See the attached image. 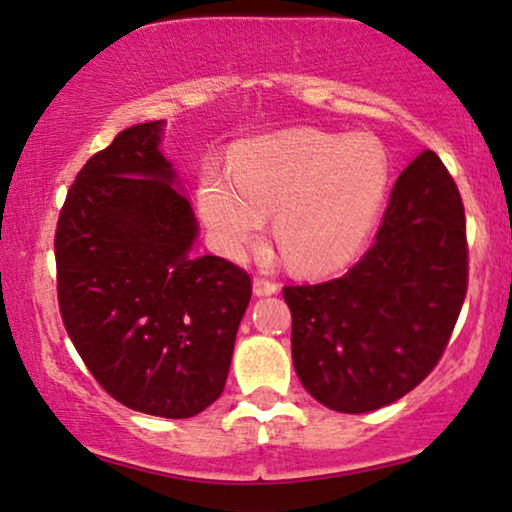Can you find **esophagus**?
<instances>
[{
	"label": "esophagus",
	"mask_w": 512,
	"mask_h": 512,
	"mask_svg": "<svg viewBox=\"0 0 512 512\" xmlns=\"http://www.w3.org/2000/svg\"><path fill=\"white\" fill-rule=\"evenodd\" d=\"M252 292H255L257 297L276 295V292H278V283L267 281V278H255V281H252Z\"/></svg>",
	"instance_id": "34e87169"
}]
</instances>
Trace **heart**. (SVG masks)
<instances>
[{
  "mask_svg": "<svg viewBox=\"0 0 512 512\" xmlns=\"http://www.w3.org/2000/svg\"><path fill=\"white\" fill-rule=\"evenodd\" d=\"M386 154L367 135L295 128L238 152L234 175L210 168L199 210L215 248L245 255L274 215L278 248L299 271H327L360 248L384 199Z\"/></svg>",
  "mask_w": 512,
  "mask_h": 512,
  "instance_id": "b5f03b06",
  "label": "heart"
}]
</instances>
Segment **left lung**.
I'll list each match as a JSON object with an SVG mask.
<instances>
[{
	"label": "left lung",
	"mask_w": 512,
	"mask_h": 512,
	"mask_svg": "<svg viewBox=\"0 0 512 512\" xmlns=\"http://www.w3.org/2000/svg\"><path fill=\"white\" fill-rule=\"evenodd\" d=\"M466 288L459 189L426 149L400 173L377 241L358 264L335 281L283 288L299 381L335 412L395 403L438 365Z\"/></svg>",
	"instance_id": "left-lung-1"
}]
</instances>
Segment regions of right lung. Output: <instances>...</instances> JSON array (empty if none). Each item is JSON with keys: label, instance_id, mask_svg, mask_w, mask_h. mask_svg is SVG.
Returning <instances> with one entry per match:
<instances>
[{"label": "right lung", "instance_id": "1", "mask_svg": "<svg viewBox=\"0 0 512 512\" xmlns=\"http://www.w3.org/2000/svg\"><path fill=\"white\" fill-rule=\"evenodd\" d=\"M161 131L163 121L126 128L79 170L56 229L58 304L114 400L187 419L224 391L252 283L222 257L194 255L199 222Z\"/></svg>", "mask_w": 512, "mask_h": 512}]
</instances>
